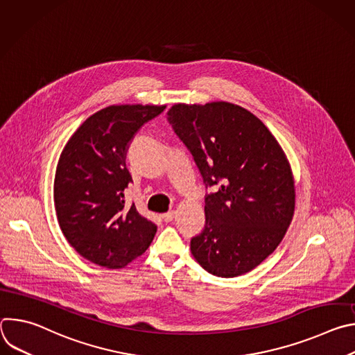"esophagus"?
Masks as SVG:
<instances>
[{
	"label": "esophagus",
	"instance_id": "esophagus-1",
	"mask_svg": "<svg viewBox=\"0 0 355 355\" xmlns=\"http://www.w3.org/2000/svg\"><path fill=\"white\" fill-rule=\"evenodd\" d=\"M174 218H175V212H174V211H171V212H167V214L162 215V219H163L166 223L171 222Z\"/></svg>",
	"mask_w": 355,
	"mask_h": 355
}]
</instances>
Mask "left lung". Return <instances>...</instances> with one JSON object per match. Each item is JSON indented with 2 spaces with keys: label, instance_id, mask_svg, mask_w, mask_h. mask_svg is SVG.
<instances>
[{
  "label": "left lung",
  "instance_id": "obj_1",
  "mask_svg": "<svg viewBox=\"0 0 355 355\" xmlns=\"http://www.w3.org/2000/svg\"><path fill=\"white\" fill-rule=\"evenodd\" d=\"M167 121L214 188L205 198V229L191 240L193 259L222 278L254 270L293 218L295 180L285 151L256 115L225 101L175 104Z\"/></svg>",
  "mask_w": 355,
  "mask_h": 355
}]
</instances>
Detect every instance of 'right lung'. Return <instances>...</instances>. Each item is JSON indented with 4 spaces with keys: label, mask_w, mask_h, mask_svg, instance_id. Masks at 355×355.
Wrapping results in <instances>:
<instances>
[{
    "label": "right lung",
    "mask_w": 355,
    "mask_h": 355,
    "mask_svg": "<svg viewBox=\"0 0 355 355\" xmlns=\"http://www.w3.org/2000/svg\"><path fill=\"white\" fill-rule=\"evenodd\" d=\"M166 105H111L87 118L66 143L56 167L58 222L70 245L88 261L118 270L141 256L157 226L128 207L132 181L125 157L140 126Z\"/></svg>",
    "instance_id": "add662e5"
}]
</instances>
